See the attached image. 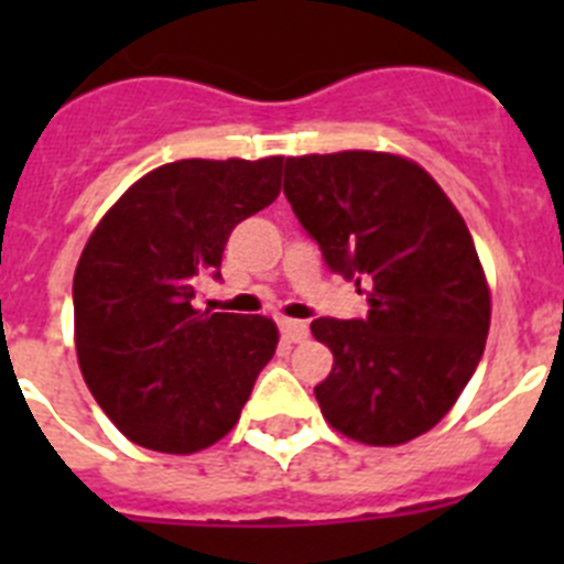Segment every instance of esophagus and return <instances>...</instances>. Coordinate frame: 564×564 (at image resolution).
Here are the masks:
<instances>
[{
	"mask_svg": "<svg viewBox=\"0 0 564 564\" xmlns=\"http://www.w3.org/2000/svg\"><path fill=\"white\" fill-rule=\"evenodd\" d=\"M276 325H279V333H282V338L285 341H305L307 338V325L305 322H299V318H276Z\"/></svg>",
	"mask_w": 564,
	"mask_h": 564,
	"instance_id": "esophagus-1",
	"label": "esophagus"
}]
</instances>
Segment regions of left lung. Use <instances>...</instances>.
Listing matches in <instances>:
<instances>
[{"label": "left lung", "instance_id": "left-lung-1", "mask_svg": "<svg viewBox=\"0 0 564 564\" xmlns=\"http://www.w3.org/2000/svg\"><path fill=\"white\" fill-rule=\"evenodd\" d=\"M285 197L333 273L367 293L364 318H316L333 370L316 401L370 446L430 432L475 376L491 296L466 223L417 163L387 152L285 161Z\"/></svg>", "mask_w": 564, "mask_h": 564}]
</instances>
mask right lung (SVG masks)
Here are the masks:
<instances>
[{
	"label": "right lung",
	"mask_w": 564,
	"mask_h": 564,
	"mask_svg": "<svg viewBox=\"0 0 564 564\" xmlns=\"http://www.w3.org/2000/svg\"><path fill=\"white\" fill-rule=\"evenodd\" d=\"M282 158L177 161L98 223L73 279L76 352L98 406L132 443L192 455L231 432L276 350L265 316L192 305L220 279L237 223L279 197Z\"/></svg>",
	"instance_id": "right-lung-1"
}]
</instances>
